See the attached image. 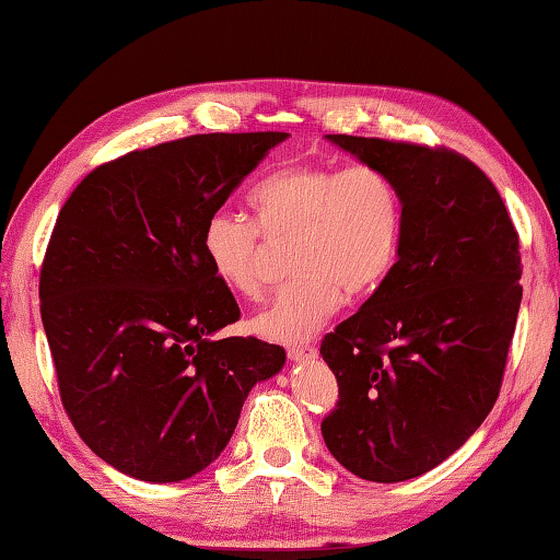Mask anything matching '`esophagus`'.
Wrapping results in <instances>:
<instances>
[{
	"label": "esophagus",
	"instance_id": "34e87169",
	"mask_svg": "<svg viewBox=\"0 0 560 560\" xmlns=\"http://www.w3.org/2000/svg\"><path fill=\"white\" fill-rule=\"evenodd\" d=\"M317 354V349L313 345H293L289 347V359L291 361H305V359H313Z\"/></svg>",
	"mask_w": 560,
	"mask_h": 560
}]
</instances>
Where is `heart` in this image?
Returning <instances> with one entry per match:
<instances>
[{
	"instance_id": "heart-1",
	"label": "heart",
	"mask_w": 560,
	"mask_h": 560,
	"mask_svg": "<svg viewBox=\"0 0 560 560\" xmlns=\"http://www.w3.org/2000/svg\"><path fill=\"white\" fill-rule=\"evenodd\" d=\"M252 223L215 211L201 228L208 269L228 291L255 299L261 289V238L293 237L299 273L252 317L271 342H301L330 320L349 295L381 289L400 257L405 208L398 184L371 164L339 170L299 162L269 172L247 196Z\"/></svg>"
}]
</instances>
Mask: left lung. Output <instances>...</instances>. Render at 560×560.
<instances>
[{"label": "left lung", "instance_id": "obj_1", "mask_svg": "<svg viewBox=\"0 0 560 560\" xmlns=\"http://www.w3.org/2000/svg\"><path fill=\"white\" fill-rule=\"evenodd\" d=\"M398 184V265L325 335L339 388L323 440L374 483L418 478L495 405L522 303L520 235L486 172L448 148L327 136Z\"/></svg>", "mask_w": 560, "mask_h": 560}]
</instances>
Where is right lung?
<instances>
[{"mask_svg":"<svg viewBox=\"0 0 560 560\" xmlns=\"http://www.w3.org/2000/svg\"><path fill=\"white\" fill-rule=\"evenodd\" d=\"M289 133H203L98 164L55 221L40 317L62 408L120 474L177 483L215 462L287 352L211 335L240 320L208 269L206 218Z\"/></svg>","mask_w":560,"mask_h":560,"instance_id":"1","label":"right lung"}]
</instances>
